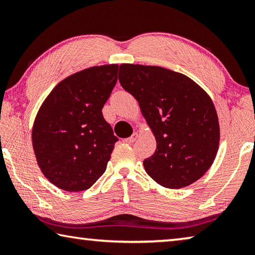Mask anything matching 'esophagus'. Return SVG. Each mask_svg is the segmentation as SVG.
Here are the masks:
<instances>
[{"label": "esophagus", "mask_w": 255, "mask_h": 255, "mask_svg": "<svg viewBox=\"0 0 255 255\" xmlns=\"http://www.w3.org/2000/svg\"><path fill=\"white\" fill-rule=\"evenodd\" d=\"M138 138V133L137 132H133L132 135L130 136V137H128V138H126V139H125L124 141L125 143H128V144H131V143H133V141H135L136 139Z\"/></svg>", "instance_id": "esophagus-1"}]
</instances>
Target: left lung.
<instances>
[{
    "mask_svg": "<svg viewBox=\"0 0 255 255\" xmlns=\"http://www.w3.org/2000/svg\"><path fill=\"white\" fill-rule=\"evenodd\" d=\"M119 81L138 101L156 139V150L144 161L147 174L169 189L199 180L214 163L221 137L205 90L181 73L138 64H122Z\"/></svg>",
    "mask_w": 255,
    "mask_h": 255,
    "instance_id": "1",
    "label": "left lung"
}]
</instances>
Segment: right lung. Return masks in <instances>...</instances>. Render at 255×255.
Segmentation results:
<instances>
[{
    "label": "right lung",
    "instance_id": "add662e5",
    "mask_svg": "<svg viewBox=\"0 0 255 255\" xmlns=\"http://www.w3.org/2000/svg\"><path fill=\"white\" fill-rule=\"evenodd\" d=\"M117 74V64L77 72L60 81L38 110L33 152L41 172L57 188L83 191L105 173L118 138L102 108Z\"/></svg>",
    "mask_w": 255,
    "mask_h": 255
}]
</instances>
